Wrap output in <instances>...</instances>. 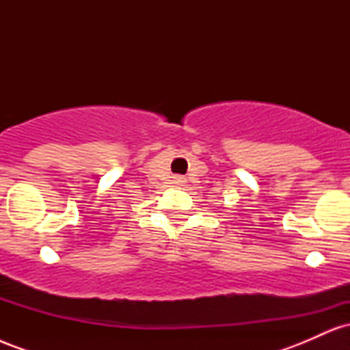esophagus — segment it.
<instances>
[{"mask_svg": "<svg viewBox=\"0 0 350 350\" xmlns=\"http://www.w3.org/2000/svg\"><path fill=\"white\" fill-rule=\"evenodd\" d=\"M174 183L176 184H184V183H186V179L180 178V176H178V178H174Z\"/></svg>", "mask_w": 350, "mask_h": 350, "instance_id": "esophagus-1", "label": "esophagus"}]
</instances>
